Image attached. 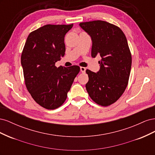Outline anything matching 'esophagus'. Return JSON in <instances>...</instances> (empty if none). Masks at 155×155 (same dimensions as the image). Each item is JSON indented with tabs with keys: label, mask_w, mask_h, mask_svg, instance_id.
<instances>
[{
	"label": "esophagus",
	"mask_w": 155,
	"mask_h": 155,
	"mask_svg": "<svg viewBox=\"0 0 155 155\" xmlns=\"http://www.w3.org/2000/svg\"><path fill=\"white\" fill-rule=\"evenodd\" d=\"M80 70H81V72L82 73H85V70H86V68H85V67H80Z\"/></svg>",
	"instance_id": "1"
}]
</instances>
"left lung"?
I'll return each mask as SVG.
<instances>
[{
	"instance_id": "8db88e82",
	"label": "left lung",
	"mask_w": 155,
	"mask_h": 155,
	"mask_svg": "<svg viewBox=\"0 0 155 155\" xmlns=\"http://www.w3.org/2000/svg\"><path fill=\"white\" fill-rule=\"evenodd\" d=\"M79 26L91 36V55H100L97 73L87 70L86 89L97 104L107 107L114 104L127 86L132 58L127 41L119 27L104 21L81 22Z\"/></svg>"
}]
</instances>
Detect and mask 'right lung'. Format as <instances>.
<instances>
[{"label":"right lung","instance_id":"add662e5","mask_svg":"<svg viewBox=\"0 0 155 155\" xmlns=\"http://www.w3.org/2000/svg\"><path fill=\"white\" fill-rule=\"evenodd\" d=\"M72 26H42L30 33L22 50L21 65L27 90L36 103L46 109H55L63 104L80 70L77 65L55 66L64 55V35Z\"/></svg>","mask_w":155,"mask_h":155}]
</instances>
